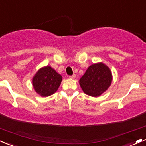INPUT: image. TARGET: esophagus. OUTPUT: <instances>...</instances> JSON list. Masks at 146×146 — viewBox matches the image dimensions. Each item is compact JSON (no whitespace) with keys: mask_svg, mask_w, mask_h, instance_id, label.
Instances as JSON below:
<instances>
[{"mask_svg":"<svg viewBox=\"0 0 146 146\" xmlns=\"http://www.w3.org/2000/svg\"><path fill=\"white\" fill-rule=\"evenodd\" d=\"M76 74H73V75H72V76H69V78H71V79L76 78Z\"/></svg>","mask_w":146,"mask_h":146,"instance_id":"1","label":"esophagus"}]
</instances>
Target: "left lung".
<instances>
[{
	"label": "left lung",
	"mask_w": 146,
	"mask_h": 146,
	"mask_svg": "<svg viewBox=\"0 0 146 146\" xmlns=\"http://www.w3.org/2000/svg\"><path fill=\"white\" fill-rule=\"evenodd\" d=\"M111 81L112 75L110 68L100 62L90 66L79 83L85 94L96 98L108 89Z\"/></svg>",
	"instance_id": "1"
}]
</instances>
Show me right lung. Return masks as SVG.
<instances>
[{"instance_id":"obj_1","label":"right lung","mask_w":146,"mask_h":146,"mask_svg":"<svg viewBox=\"0 0 146 146\" xmlns=\"http://www.w3.org/2000/svg\"><path fill=\"white\" fill-rule=\"evenodd\" d=\"M62 76L51 66L41 68L32 78V85L42 97H48L57 91L61 85Z\"/></svg>"}]
</instances>
